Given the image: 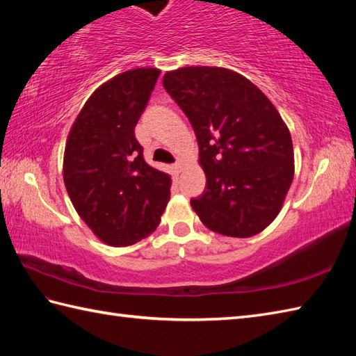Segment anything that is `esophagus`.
Masks as SVG:
<instances>
[{
  "instance_id": "1",
  "label": "esophagus",
  "mask_w": 356,
  "mask_h": 356,
  "mask_svg": "<svg viewBox=\"0 0 356 356\" xmlns=\"http://www.w3.org/2000/svg\"><path fill=\"white\" fill-rule=\"evenodd\" d=\"M172 168H174V171H176L177 174L184 170V163L182 162H176L172 165Z\"/></svg>"
}]
</instances>
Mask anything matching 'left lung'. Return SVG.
Masks as SVG:
<instances>
[{
    "instance_id": "1",
    "label": "left lung",
    "mask_w": 356,
    "mask_h": 356,
    "mask_svg": "<svg viewBox=\"0 0 356 356\" xmlns=\"http://www.w3.org/2000/svg\"><path fill=\"white\" fill-rule=\"evenodd\" d=\"M163 87L190 119L207 188L191 207L208 229L246 238L275 220L293 179L289 128L268 96L223 67H180Z\"/></svg>"
}]
</instances>
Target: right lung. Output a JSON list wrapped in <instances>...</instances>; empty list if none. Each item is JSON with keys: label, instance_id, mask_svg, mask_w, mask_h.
<instances>
[{"label": "right lung", "instance_id": "1", "mask_svg": "<svg viewBox=\"0 0 356 356\" xmlns=\"http://www.w3.org/2000/svg\"><path fill=\"white\" fill-rule=\"evenodd\" d=\"M159 74V69L142 67L104 82L81 108L65 142V190L105 245L130 246L148 237L168 205L170 174L145 162L134 136Z\"/></svg>", "mask_w": 356, "mask_h": 356}]
</instances>
